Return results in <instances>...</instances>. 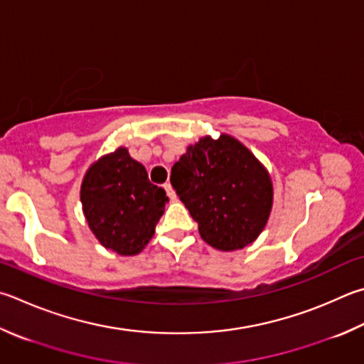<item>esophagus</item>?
Here are the masks:
<instances>
[{"label":"esophagus","instance_id":"34e87169","mask_svg":"<svg viewBox=\"0 0 364 364\" xmlns=\"http://www.w3.org/2000/svg\"><path fill=\"white\" fill-rule=\"evenodd\" d=\"M164 189H165V193H167V196L170 197V199H175L176 194H175V191H173V188H171L170 183H165L164 184Z\"/></svg>","mask_w":364,"mask_h":364}]
</instances>
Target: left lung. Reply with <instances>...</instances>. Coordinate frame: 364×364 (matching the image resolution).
I'll use <instances>...</instances> for the list:
<instances>
[{"instance_id":"left-lung-1","label":"left lung","mask_w":364,"mask_h":364,"mask_svg":"<svg viewBox=\"0 0 364 364\" xmlns=\"http://www.w3.org/2000/svg\"><path fill=\"white\" fill-rule=\"evenodd\" d=\"M170 183L216 250L250 245L272 208V181L259 161L229 135L205 136L171 167Z\"/></svg>"}]
</instances>
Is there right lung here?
I'll return each instance as SVG.
<instances>
[{
    "instance_id": "add662e5",
    "label": "right lung",
    "mask_w": 364,
    "mask_h": 364,
    "mask_svg": "<svg viewBox=\"0 0 364 364\" xmlns=\"http://www.w3.org/2000/svg\"><path fill=\"white\" fill-rule=\"evenodd\" d=\"M85 220L105 248L138 255L154 235L168 197L149 181L146 170L125 148L103 156L84 176Z\"/></svg>"
}]
</instances>
